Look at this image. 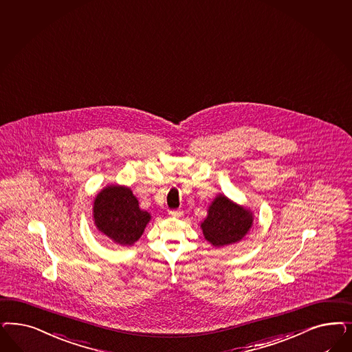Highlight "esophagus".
Returning <instances> with one entry per match:
<instances>
[{"label": "esophagus", "instance_id": "34e87169", "mask_svg": "<svg viewBox=\"0 0 352 352\" xmlns=\"http://www.w3.org/2000/svg\"><path fill=\"white\" fill-rule=\"evenodd\" d=\"M170 214V217H182V211H179V210H173V211H170L168 212Z\"/></svg>", "mask_w": 352, "mask_h": 352}]
</instances>
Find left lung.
<instances>
[{
	"label": "left lung",
	"mask_w": 352,
	"mask_h": 352,
	"mask_svg": "<svg viewBox=\"0 0 352 352\" xmlns=\"http://www.w3.org/2000/svg\"><path fill=\"white\" fill-rule=\"evenodd\" d=\"M252 220L249 208L239 206L220 194L208 207V215L201 228L204 239L215 248H220L243 239L252 227Z\"/></svg>",
	"instance_id": "8db88e82"
}]
</instances>
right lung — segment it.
Instances as JSON below:
<instances>
[{"mask_svg":"<svg viewBox=\"0 0 352 352\" xmlns=\"http://www.w3.org/2000/svg\"><path fill=\"white\" fill-rule=\"evenodd\" d=\"M94 224L100 232L122 246H131L142 236L150 214L126 186L110 185L97 194L93 206Z\"/></svg>","mask_w":352,"mask_h":352,"instance_id":"right-lung-1","label":"right lung"}]
</instances>
